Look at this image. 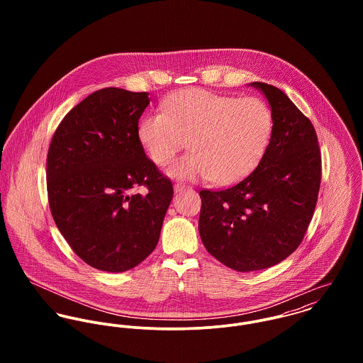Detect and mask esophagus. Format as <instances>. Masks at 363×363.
<instances>
[{
  "label": "esophagus",
  "mask_w": 363,
  "mask_h": 363,
  "mask_svg": "<svg viewBox=\"0 0 363 363\" xmlns=\"http://www.w3.org/2000/svg\"><path fill=\"white\" fill-rule=\"evenodd\" d=\"M187 189H190V187L186 186V184H182V183H176V184H174V191H176V193H182V191H184V190H187Z\"/></svg>",
  "instance_id": "obj_1"
}]
</instances>
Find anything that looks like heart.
I'll list each match as a JSON object with an SVG mask.
<instances>
[{
    "label": "heart",
    "mask_w": 363,
    "mask_h": 363,
    "mask_svg": "<svg viewBox=\"0 0 363 363\" xmlns=\"http://www.w3.org/2000/svg\"><path fill=\"white\" fill-rule=\"evenodd\" d=\"M138 124V138L157 166L170 164L189 140L190 152L169 169L182 180L209 179L219 186L239 182L265 155L272 133L271 107L259 98L184 89Z\"/></svg>",
    "instance_id": "heart-1"
}]
</instances>
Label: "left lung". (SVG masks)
<instances>
[{"mask_svg": "<svg viewBox=\"0 0 363 363\" xmlns=\"http://www.w3.org/2000/svg\"><path fill=\"white\" fill-rule=\"evenodd\" d=\"M250 85L265 95L274 116L269 147L238 184L200 191L201 240L211 256L240 272L272 267L299 247L321 180L311 120L281 89L264 82Z\"/></svg>", "mask_w": 363, "mask_h": 363, "instance_id": "1", "label": "left lung"}]
</instances>
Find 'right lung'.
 <instances>
[{
  "mask_svg": "<svg viewBox=\"0 0 363 363\" xmlns=\"http://www.w3.org/2000/svg\"><path fill=\"white\" fill-rule=\"evenodd\" d=\"M147 92L104 88L71 108L48 154L52 219L79 259L107 272L134 268L155 250L173 184L147 157L138 120ZM145 186L147 194L132 190Z\"/></svg>",
  "mask_w": 363,
  "mask_h": 363,
  "instance_id": "right-lung-1",
  "label": "right lung"
}]
</instances>
